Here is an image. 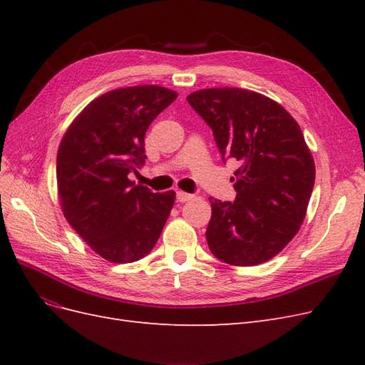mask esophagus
Returning a JSON list of instances; mask_svg holds the SVG:
<instances>
[{"mask_svg": "<svg viewBox=\"0 0 365 365\" xmlns=\"http://www.w3.org/2000/svg\"><path fill=\"white\" fill-rule=\"evenodd\" d=\"M193 195H190V193H185V192H181V190H178L176 192V200H178L180 202H187V201H192L193 200Z\"/></svg>", "mask_w": 365, "mask_h": 365, "instance_id": "esophagus-1", "label": "esophagus"}]
</instances>
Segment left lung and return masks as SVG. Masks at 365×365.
I'll return each mask as SVG.
<instances>
[{"label":"left lung","mask_w":365,"mask_h":365,"mask_svg":"<svg viewBox=\"0 0 365 365\" xmlns=\"http://www.w3.org/2000/svg\"><path fill=\"white\" fill-rule=\"evenodd\" d=\"M187 102L213 130L222 161L239 163L235 202L208 197L210 251L235 267L272 259L300 230L315 182L300 126L279 103L242 88H208Z\"/></svg>","instance_id":"obj_1"}]
</instances>
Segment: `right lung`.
I'll list each match as a JSON object with an SVG mask.
<instances>
[{
    "mask_svg": "<svg viewBox=\"0 0 365 365\" xmlns=\"http://www.w3.org/2000/svg\"><path fill=\"white\" fill-rule=\"evenodd\" d=\"M175 98L157 85L109 91L77 115L61 141L56 178L63 215L109 262L148 256L170 215L175 192L153 193L129 173L145 165L146 130Z\"/></svg>",
    "mask_w": 365,
    "mask_h": 365,
    "instance_id": "obj_1",
    "label": "right lung"
}]
</instances>
